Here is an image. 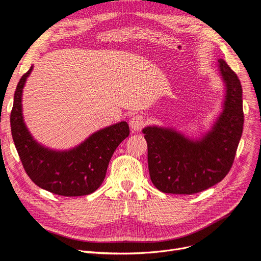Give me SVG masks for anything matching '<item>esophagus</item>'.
<instances>
[{
    "instance_id": "1",
    "label": "esophagus",
    "mask_w": 261,
    "mask_h": 261,
    "mask_svg": "<svg viewBox=\"0 0 261 261\" xmlns=\"http://www.w3.org/2000/svg\"><path fill=\"white\" fill-rule=\"evenodd\" d=\"M145 117L142 116V115H135L131 118L130 120V128L133 130V131H140L144 125H145Z\"/></svg>"
}]
</instances>
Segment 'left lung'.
<instances>
[{
    "mask_svg": "<svg viewBox=\"0 0 261 261\" xmlns=\"http://www.w3.org/2000/svg\"><path fill=\"white\" fill-rule=\"evenodd\" d=\"M218 70L224 84L222 111L200 138L170 127L143 129L148 146V168L153 185L165 194L191 195L224 179L234 162L243 129L242 88L223 59Z\"/></svg>",
    "mask_w": 261,
    "mask_h": 261,
    "instance_id": "1",
    "label": "left lung"
}]
</instances>
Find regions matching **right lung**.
Segmentation results:
<instances>
[{
  "label": "right lung",
  "mask_w": 261,
  "mask_h": 261,
  "mask_svg": "<svg viewBox=\"0 0 261 261\" xmlns=\"http://www.w3.org/2000/svg\"><path fill=\"white\" fill-rule=\"evenodd\" d=\"M34 66L17 86L10 114L12 140L22 165L39 187L65 197L90 195L102 184L109 162L118 145L129 136L127 121L92 133L74 148L55 150L37 142L23 117L22 95Z\"/></svg>",
  "instance_id": "add662e5"
}]
</instances>
